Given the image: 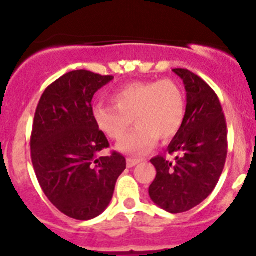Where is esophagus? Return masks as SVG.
<instances>
[{
	"label": "esophagus",
	"instance_id": "obj_1",
	"mask_svg": "<svg viewBox=\"0 0 256 256\" xmlns=\"http://www.w3.org/2000/svg\"><path fill=\"white\" fill-rule=\"evenodd\" d=\"M140 162V160H135V158H128L126 160V164H128V168H132V167H135L136 164Z\"/></svg>",
	"mask_w": 256,
	"mask_h": 256
}]
</instances>
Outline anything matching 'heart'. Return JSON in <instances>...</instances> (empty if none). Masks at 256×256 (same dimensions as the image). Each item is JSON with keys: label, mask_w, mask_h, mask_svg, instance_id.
<instances>
[{"label": "heart", "mask_w": 256, "mask_h": 256, "mask_svg": "<svg viewBox=\"0 0 256 256\" xmlns=\"http://www.w3.org/2000/svg\"><path fill=\"white\" fill-rule=\"evenodd\" d=\"M112 102L114 105L95 104L92 120L112 140H120L134 120L136 128L116 146L124 154H146L154 148L157 138H174L184 121V94L171 79L130 82L112 92Z\"/></svg>", "instance_id": "heart-1"}]
</instances>
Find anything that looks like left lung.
I'll return each instance as SVG.
<instances>
[{
    "mask_svg": "<svg viewBox=\"0 0 256 256\" xmlns=\"http://www.w3.org/2000/svg\"><path fill=\"white\" fill-rule=\"evenodd\" d=\"M174 72L187 92L184 121L167 148L176 154L174 161L151 160L157 174L148 193L154 204L176 214L194 208L213 192L226 164L228 131L213 89L187 69Z\"/></svg>",
    "mask_w": 256,
    "mask_h": 256,
    "instance_id": "left-lung-1",
    "label": "left lung"
}]
</instances>
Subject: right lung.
I'll return each instance as SVG.
<instances>
[{
	"mask_svg": "<svg viewBox=\"0 0 256 256\" xmlns=\"http://www.w3.org/2000/svg\"><path fill=\"white\" fill-rule=\"evenodd\" d=\"M112 79L82 69L69 72L44 90L36 110L30 136L36 176L52 204L78 220L108 208L126 168L118 152L99 157L109 141L92 115V96Z\"/></svg>",
	"mask_w": 256,
	"mask_h": 256,
	"instance_id": "right-lung-1",
	"label": "right lung"
}]
</instances>
